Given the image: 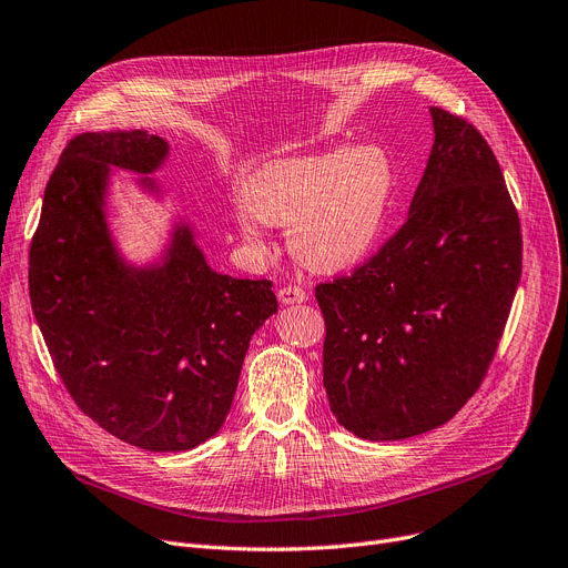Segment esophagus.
<instances>
[{
	"label": "esophagus",
	"instance_id": "obj_1",
	"mask_svg": "<svg viewBox=\"0 0 568 568\" xmlns=\"http://www.w3.org/2000/svg\"><path fill=\"white\" fill-rule=\"evenodd\" d=\"M277 298L282 305H301L307 301V291L301 286H282Z\"/></svg>",
	"mask_w": 568,
	"mask_h": 568
}]
</instances>
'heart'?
<instances>
[{
  "label": "heart",
  "instance_id": "obj_1",
  "mask_svg": "<svg viewBox=\"0 0 568 568\" xmlns=\"http://www.w3.org/2000/svg\"><path fill=\"white\" fill-rule=\"evenodd\" d=\"M395 186L388 154L372 143L273 159L242 186L240 231L265 250L263 222L288 226L301 263L335 273L363 261L382 233Z\"/></svg>",
  "mask_w": 568,
  "mask_h": 568
}]
</instances>
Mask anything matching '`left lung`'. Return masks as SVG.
Returning a JSON list of instances; mask_svg holds the SVG:
<instances>
[{
    "mask_svg": "<svg viewBox=\"0 0 568 568\" xmlns=\"http://www.w3.org/2000/svg\"><path fill=\"white\" fill-rule=\"evenodd\" d=\"M409 217L351 275L316 286L323 386L342 427L369 442L450 420L495 358L523 273V233L499 161L444 108Z\"/></svg>",
    "mask_w": 568,
    "mask_h": 568,
    "instance_id": "left-lung-1",
    "label": "left lung"
}]
</instances>
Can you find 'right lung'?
<instances>
[{
	"instance_id": "right-lung-1",
	"label": "right lung",
	"mask_w": 568,
	"mask_h": 568,
	"mask_svg": "<svg viewBox=\"0 0 568 568\" xmlns=\"http://www.w3.org/2000/svg\"><path fill=\"white\" fill-rule=\"evenodd\" d=\"M166 154L141 129L71 139L30 247L32 312L64 388L99 427L154 453L217 435L250 339L277 312L273 282L214 273L186 224L164 263L120 258L103 212L108 175L152 173Z\"/></svg>"
}]
</instances>
